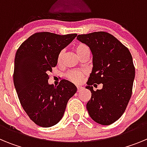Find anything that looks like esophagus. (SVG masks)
Masks as SVG:
<instances>
[{
  "mask_svg": "<svg viewBox=\"0 0 147 147\" xmlns=\"http://www.w3.org/2000/svg\"><path fill=\"white\" fill-rule=\"evenodd\" d=\"M83 89V88L82 86H77V91L78 92H80V91H81Z\"/></svg>",
  "mask_w": 147,
  "mask_h": 147,
  "instance_id": "esophagus-1",
  "label": "esophagus"
}]
</instances>
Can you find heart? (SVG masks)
<instances>
[{
  "label": "heart",
  "instance_id": "1",
  "mask_svg": "<svg viewBox=\"0 0 147 147\" xmlns=\"http://www.w3.org/2000/svg\"><path fill=\"white\" fill-rule=\"evenodd\" d=\"M75 51H76V54L78 55V57H80V56L82 55L85 52H90V51L89 47H88L86 45L82 43L78 44L77 45L75 48ZM62 51L60 52L58 55L57 57V61L58 62H60L62 60ZM66 76L69 80H71V82L75 83H80L82 81L83 77L85 76V73L82 72V71H71L70 72H68L66 74Z\"/></svg>",
  "mask_w": 147,
  "mask_h": 147
}]
</instances>
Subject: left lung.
Instances as JSON below:
<instances>
[{
	"label": "left lung",
	"mask_w": 147,
	"mask_h": 147,
	"mask_svg": "<svg viewBox=\"0 0 147 147\" xmlns=\"http://www.w3.org/2000/svg\"><path fill=\"white\" fill-rule=\"evenodd\" d=\"M77 40L93 54V68L85 88L91 92L86 107L94 121L110 125L123 115L132 96L135 67L129 49L105 32L80 34ZM102 84L101 90L92 85Z\"/></svg>",
	"instance_id": "left-lung-1"
}]
</instances>
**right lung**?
<instances>
[{
    "label": "right lung",
    "instance_id": "add662e5",
    "mask_svg": "<svg viewBox=\"0 0 147 147\" xmlns=\"http://www.w3.org/2000/svg\"><path fill=\"white\" fill-rule=\"evenodd\" d=\"M76 35L38 32L25 40L17 51L14 85L23 110L37 125L50 127L57 124L68 100L77 90L67 80H62L57 87L48 82V73L57 64L59 54Z\"/></svg>",
    "mask_w": 147,
    "mask_h": 147
}]
</instances>
